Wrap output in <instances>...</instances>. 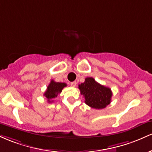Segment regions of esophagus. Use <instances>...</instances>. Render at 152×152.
<instances>
[{
    "label": "esophagus",
    "mask_w": 152,
    "mask_h": 152,
    "mask_svg": "<svg viewBox=\"0 0 152 152\" xmlns=\"http://www.w3.org/2000/svg\"><path fill=\"white\" fill-rule=\"evenodd\" d=\"M76 85H77V83H76L75 81L72 82V83H70V85H71L72 87H75Z\"/></svg>",
    "instance_id": "esophagus-1"
}]
</instances>
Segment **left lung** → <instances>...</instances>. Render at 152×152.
<instances>
[{"mask_svg":"<svg viewBox=\"0 0 152 152\" xmlns=\"http://www.w3.org/2000/svg\"><path fill=\"white\" fill-rule=\"evenodd\" d=\"M79 89L84 96L85 103L93 108H105L111 102V90L97 83L93 77L85 78L84 83L79 85Z\"/></svg>","mask_w":152,"mask_h":152,"instance_id":"obj_1","label":"left lung"}]
</instances>
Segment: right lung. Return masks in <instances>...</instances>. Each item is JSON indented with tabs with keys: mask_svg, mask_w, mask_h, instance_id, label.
Listing matches in <instances>:
<instances>
[{
	"mask_svg": "<svg viewBox=\"0 0 152 152\" xmlns=\"http://www.w3.org/2000/svg\"><path fill=\"white\" fill-rule=\"evenodd\" d=\"M67 86V84L64 83H57L53 80H52L47 86V90L44 93V95L47 98L48 103L53 102V99L57 98V95L62 92L64 87Z\"/></svg>",
	"mask_w": 152,
	"mask_h": 152,
	"instance_id": "obj_1",
	"label": "right lung"
}]
</instances>
